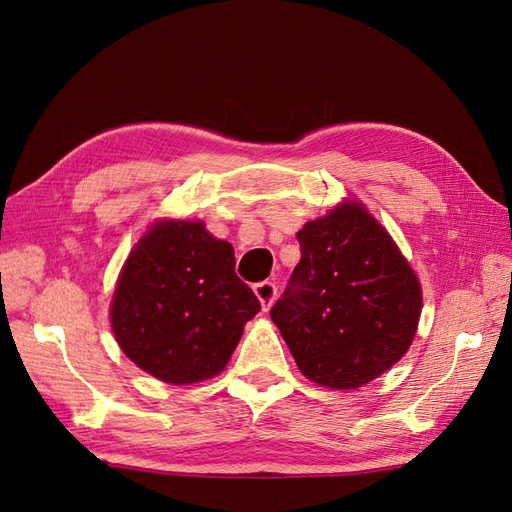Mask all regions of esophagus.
Instances as JSON below:
<instances>
[{
  "mask_svg": "<svg viewBox=\"0 0 512 512\" xmlns=\"http://www.w3.org/2000/svg\"><path fill=\"white\" fill-rule=\"evenodd\" d=\"M254 292L262 305V312H269V307L273 305V301L277 297V286L273 282H260L254 286Z\"/></svg>",
  "mask_w": 512,
  "mask_h": 512,
  "instance_id": "obj_1",
  "label": "esophagus"
}]
</instances>
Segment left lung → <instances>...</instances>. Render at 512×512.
I'll list each match as a JSON object with an SVG mask.
<instances>
[{
  "label": "left lung",
  "mask_w": 512,
  "mask_h": 512,
  "mask_svg": "<svg viewBox=\"0 0 512 512\" xmlns=\"http://www.w3.org/2000/svg\"><path fill=\"white\" fill-rule=\"evenodd\" d=\"M301 260L271 307L301 374L329 389H359L412 344L423 294L378 220L346 200L299 232Z\"/></svg>",
  "instance_id": "8db88e82"
}]
</instances>
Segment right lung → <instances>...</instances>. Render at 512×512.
I'll list each match as a JSON object with an SVG mask.
<instances>
[{"mask_svg": "<svg viewBox=\"0 0 512 512\" xmlns=\"http://www.w3.org/2000/svg\"><path fill=\"white\" fill-rule=\"evenodd\" d=\"M258 312L230 243L211 237L203 222L164 220L123 265L111 324L121 350L147 374L194 384L220 374Z\"/></svg>", "mask_w": 512, "mask_h": 512, "instance_id": "obj_1", "label": "right lung"}]
</instances>
